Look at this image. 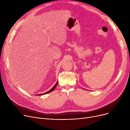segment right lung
Listing matches in <instances>:
<instances>
[{
    "label": "right lung",
    "instance_id": "add662e5",
    "mask_svg": "<svg viewBox=\"0 0 130 130\" xmlns=\"http://www.w3.org/2000/svg\"><path fill=\"white\" fill-rule=\"evenodd\" d=\"M57 83H58V81L57 82H56V84L50 90V91H48V92H46V93H43V94H38L37 95H44V94H48V93H50V92H52L53 91H54V90L55 89V88H56V86H57Z\"/></svg>",
    "mask_w": 130,
    "mask_h": 130
}]
</instances>
